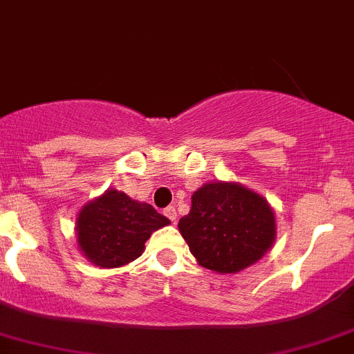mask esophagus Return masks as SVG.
I'll use <instances>...</instances> for the list:
<instances>
[{"label": "esophagus", "mask_w": 354, "mask_h": 354, "mask_svg": "<svg viewBox=\"0 0 354 354\" xmlns=\"http://www.w3.org/2000/svg\"><path fill=\"white\" fill-rule=\"evenodd\" d=\"M163 214L167 215V217L170 218L171 222L177 221V212H175V207H167V208H165V210H163Z\"/></svg>", "instance_id": "obj_1"}]
</instances>
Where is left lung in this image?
<instances>
[{
  "label": "left lung",
  "mask_w": 354,
  "mask_h": 354,
  "mask_svg": "<svg viewBox=\"0 0 354 354\" xmlns=\"http://www.w3.org/2000/svg\"><path fill=\"white\" fill-rule=\"evenodd\" d=\"M179 231L198 264L222 274L238 272L272 247L274 212L261 194L238 183L217 180L194 191Z\"/></svg>",
  "instance_id": "left-lung-1"
}]
</instances>
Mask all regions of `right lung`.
Listing matches in <instances>:
<instances>
[{"label": "right lung", "mask_w": 354, "mask_h": 354, "mask_svg": "<svg viewBox=\"0 0 354 354\" xmlns=\"http://www.w3.org/2000/svg\"><path fill=\"white\" fill-rule=\"evenodd\" d=\"M170 224L149 203L107 189L88 201L76 218L78 247L92 264L121 268L140 257L154 231Z\"/></svg>", "instance_id": "right-lung-1"}]
</instances>
